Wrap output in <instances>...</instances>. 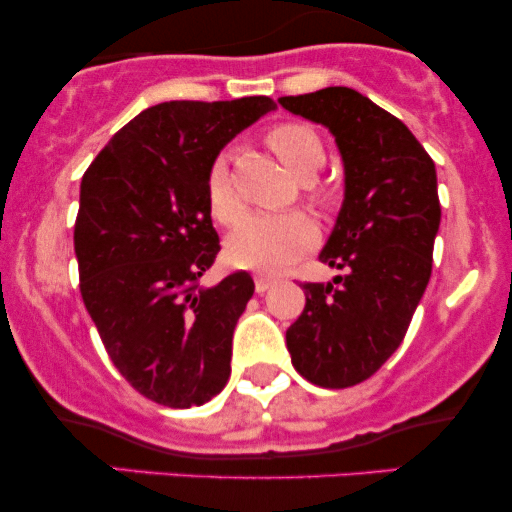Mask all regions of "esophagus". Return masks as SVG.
I'll list each match as a JSON object with an SVG mask.
<instances>
[{"instance_id":"34e87169","label":"esophagus","mask_w":512,"mask_h":512,"mask_svg":"<svg viewBox=\"0 0 512 512\" xmlns=\"http://www.w3.org/2000/svg\"><path fill=\"white\" fill-rule=\"evenodd\" d=\"M272 284H276L274 276H269V274H255V291H257V293L269 291V289H272Z\"/></svg>"}]
</instances>
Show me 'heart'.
<instances>
[{
	"instance_id": "b5f03b06",
	"label": "heart",
	"mask_w": 512,
	"mask_h": 512,
	"mask_svg": "<svg viewBox=\"0 0 512 512\" xmlns=\"http://www.w3.org/2000/svg\"><path fill=\"white\" fill-rule=\"evenodd\" d=\"M264 142L279 156V161L303 180L305 197L325 204L332 187L325 180L313 178L325 163V144L317 129L308 122H276L264 134ZM207 202L214 219L223 226H236L245 216V204L238 197L226 158H216L207 173ZM317 226L303 211L286 214H257L238 226L228 238L226 257L233 267L279 272L301 260L317 245Z\"/></svg>"
}]
</instances>
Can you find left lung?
Returning a JSON list of instances; mask_svg holds the SVG:
<instances>
[{
  "mask_svg": "<svg viewBox=\"0 0 512 512\" xmlns=\"http://www.w3.org/2000/svg\"><path fill=\"white\" fill-rule=\"evenodd\" d=\"M330 127L346 195L320 262L346 269L305 281V308L286 330L291 363L308 383L342 390L368 380L397 351L433 267L440 226L433 158L395 115L346 86L279 98Z\"/></svg>",
  "mask_w": 512,
  "mask_h": 512,
  "instance_id": "8db88e82",
  "label": "left lung"
}]
</instances>
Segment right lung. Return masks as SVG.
<instances>
[{
    "label": "right lung",
    "mask_w": 512,
    "mask_h": 512,
    "mask_svg": "<svg viewBox=\"0 0 512 512\" xmlns=\"http://www.w3.org/2000/svg\"><path fill=\"white\" fill-rule=\"evenodd\" d=\"M274 108L267 96L151 105L81 178V298L122 378L163 407H202L231 378L255 281L233 272L214 289L199 284L221 250L207 173L223 144Z\"/></svg>",
    "instance_id": "add662e5"
}]
</instances>
